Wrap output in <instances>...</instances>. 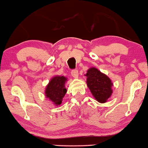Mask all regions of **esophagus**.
I'll return each mask as SVG.
<instances>
[{
    "label": "esophagus",
    "mask_w": 148,
    "mask_h": 148,
    "mask_svg": "<svg viewBox=\"0 0 148 148\" xmlns=\"http://www.w3.org/2000/svg\"><path fill=\"white\" fill-rule=\"evenodd\" d=\"M71 75L74 78H77L78 77V71L77 70H73L71 71Z\"/></svg>",
    "instance_id": "obj_1"
}]
</instances>
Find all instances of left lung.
I'll return each instance as SVG.
<instances>
[{"label":"left lung","instance_id":"8db88e82","mask_svg":"<svg viewBox=\"0 0 148 148\" xmlns=\"http://www.w3.org/2000/svg\"><path fill=\"white\" fill-rule=\"evenodd\" d=\"M87 85L94 98L99 103H105L112 96L113 83L111 79L97 68H89L87 73Z\"/></svg>","mask_w":148,"mask_h":148}]
</instances>
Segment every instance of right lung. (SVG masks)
<instances>
[{
	"label": "right lung",
	"instance_id": "obj_1",
	"mask_svg": "<svg viewBox=\"0 0 148 148\" xmlns=\"http://www.w3.org/2000/svg\"><path fill=\"white\" fill-rule=\"evenodd\" d=\"M67 80V77L64 76L56 75L51 79L46 87V97L56 106H59L61 104L66 94L67 90L65 85Z\"/></svg>",
	"mask_w": 148,
	"mask_h": 148
}]
</instances>
